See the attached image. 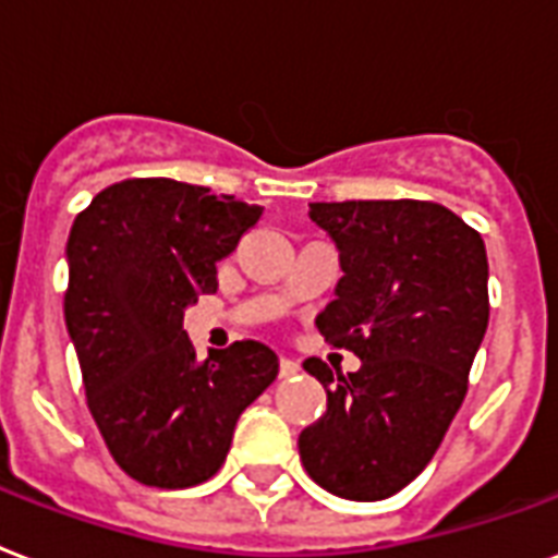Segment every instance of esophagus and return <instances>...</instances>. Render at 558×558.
I'll return each instance as SVG.
<instances>
[{"label":"esophagus","mask_w":558,"mask_h":558,"mask_svg":"<svg viewBox=\"0 0 558 558\" xmlns=\"http://www.w3.org/2000/svg\"><path fill=\"white\" fill-rule=\"evenodd\" d=\"M301 372V365L295 360H289V356H280V377H295Z\"/></svg>","instance_id":"esophagus-1"}]
</instances>
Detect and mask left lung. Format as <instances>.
Returning a JSON list of instances; mask_svg holds the SVG:
<instances>
[{
  "label": "left lung",
  "mask_w": 558,
  "mask_h": 558,
  "mask_svg": "<svg viewBox=\"0 0 558 558\" xmlns=\"http://www.w3.org/2000/svg\"><path fill=\"white\" fill-rule=\"evenodd\" d=\"M310 219L339 251L342 278L316 327L360 356L327 389V410L301 430L307 474L330 495L383 500L427 468L462 407L488 327L486 245L433 202H316Z\"/></svg>",
  "instance_id": "8db88e82"
}]
</instances>
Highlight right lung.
<instances>
[{
	"label": "right lung",
	"instance_id": "1",
	"mask_svg": "<svg viewBox=\"0 0 558 558\" xmlns=\"http://www.w3.org/2000/svg\"><path fill=\"white\" fill-rule=\"evenodd\" d=\"M263 207L172 178L101 190L72 222L63 318L110 457L143 486L210 480L233 427L278 377V354L245 339L195 356L184 313L216 292V263Z\"/></svg>",
	"mask_w": 558,
	"mask_h": 558
}]
</instances>
